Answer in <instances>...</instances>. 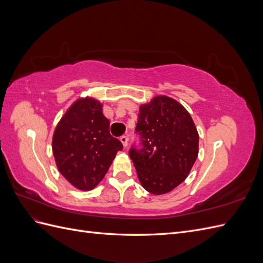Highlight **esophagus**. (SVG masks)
Listing matches in <instances>:
<instances>
[{"label": "esophagus", "instance_id": "1", "mask_svg": "<svg viewBox=\"0 0 263 263\" xmlns=\"http://www.w3.org/2000/svg\"><path fill=\"white\" fill-rule=\"evenodd\" d=\"M119 140L122 141V144L124 147L127 146V144H128V138H127V136H122L121 138H119Z\"/></svg>", "mask_w": 263, "mask_h": 263}]
</instances>
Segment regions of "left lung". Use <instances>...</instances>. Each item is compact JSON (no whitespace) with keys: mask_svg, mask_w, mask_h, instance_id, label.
Returning <instances> with one entry per match:
<instances>
[{"mask_svg":"<svg viewBox=\"0 0 263 263\" xmlns=\"http://www.w3.org/2000/svg\"><path fill=\"white\" fill-rule=\"evenodd\" d=\"M136 132L142 148L129 156L142 187L169 193L184 181L198 156V133L192 117L178 101L157 95L139 106Z\"/></svg>","mask_w":263,"mask_h":263,"instance_id":"1","label":"left lung"}]
</instances>
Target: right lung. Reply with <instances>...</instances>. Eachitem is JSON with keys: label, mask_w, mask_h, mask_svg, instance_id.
Segmentation results:
<instances>
[{"label": "right lung", "mask_w": 263, "mask_h": 263, "mask_svg": "<svg viewBox=\"0 0 263 263\" xmlns=\"http://www.w3.org/2000/svg\"><path fill=\"white\" fill-rule=\"evenodd\" d=\"M102 103L79 98L62 115L52 136L55 165L71 185L90 191L103 180L122 142L109 134Z\"/></svg>", "instance_id": "add662e5"}]
</instances>
